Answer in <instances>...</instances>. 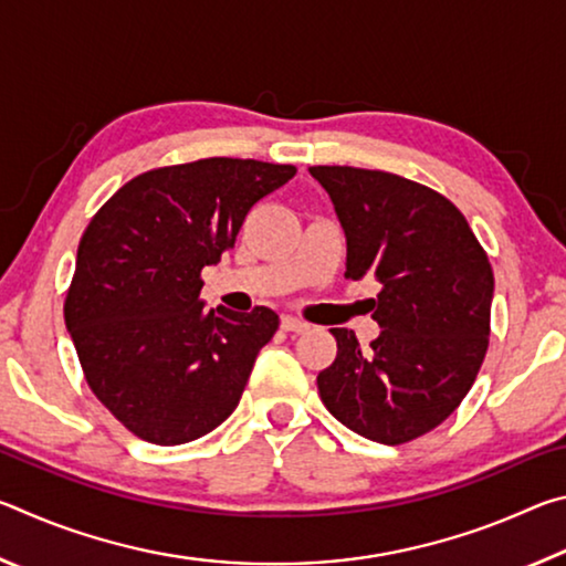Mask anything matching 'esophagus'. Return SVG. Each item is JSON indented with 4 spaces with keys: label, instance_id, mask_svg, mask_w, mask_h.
<instances>
[{
    "label": "esophagus",
    "instance_id": "obj_1",
    "mask_svg": "<svg viewBox=\"0 0 566 566\" xmlns=\"http://www.w3.org/2000/svg\"><path fill=\"white\" fill-rule=\"evenodd\" d=\"M282 329H284V332L302 334V332L310 329V324L302 322V319H294V317H282Z\"/></svg>",
    "mask_w": 566,
    "mask_h": 566
}]
</instances>
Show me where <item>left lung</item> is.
<instances>
[{
	"label": "left lung",
	"instance_id": "obj_1",
	"mask_svg": "<svg viewBox=\"0 0 566 566\" xmlns=\"http://www.w3.org/2000/svg\"><path fill=\"white\" fill-rule=\"evenodd\" d=\"M347 234V280L379 282V337L361 352L329 329L337 357L319 371L324 407L352 432L407 444L462 405L490 347L494 274L444 195L379 169L310 167Z\"/></svg>",
	"mask_w": 566,
	"mask_h": 566
}]
</instances>
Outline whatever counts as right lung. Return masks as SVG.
Wrapping results in <instances>:
<instances>
[{
    "instance_id": "add662e5",
    "label": "right lung",
    "mask_w": 566,
    "mask_h": 566,
    "mask_svg": "<svg viewBox=\"0 0 566 566\" xmlns=\"http://www.w3.org/2000/svg\"><path fill=\"white\" fill-rule=\"evenodd\" d=\"M292 165L209 157L142 171L99 207L64 296L84 379L134 437L175 447L232 415L280 327L266 306L207 310L202 270Z\"/></svg>"
}]
</instances>
